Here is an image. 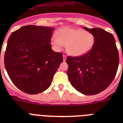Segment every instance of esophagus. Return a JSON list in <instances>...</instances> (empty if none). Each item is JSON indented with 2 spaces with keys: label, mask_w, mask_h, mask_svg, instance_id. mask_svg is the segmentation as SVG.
<instances>
[{
  "label": "esophagus",
  "mask_w": 123,
  "mask_h": 123,
  "mask_svg": "<svg viewBox=\"0 0 123 123\" xmlns=\"http://www.w3.org/2000/svg\"><path fill=\"white\" fill-rule=\"evenodd\" d=\"M63 60L65 61L66 60V59H67V56L65 55H63Z\"/></svg>",
  "instance_id": "34e87169"
}]
</instances>
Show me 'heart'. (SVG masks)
Masks as SVG:
<instances>
[{
    "mask_svg": "<svg viewBox=\"0 0 123 123\" xmlns=\"http://www.w3.org/2000/svg\"><path fill=\"white\" fill-rule=\"evenodd\" d=\"M95 37L92 32L71 28H63L56 31V36L51 39V43L56 50L66 45L69 55L80 56L86 54L94 45Z\"/></svg>",
    "mask_w": 123,
    "mask_h": 123,
    "instance_id": "obj_1",
    "label": "heart"
}]
</instances>
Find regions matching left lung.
Segmentation results:
<instances>
[{
	"label": "left lung",
	"mask_w": 123,
	"mask_h": 123,
	"mask_svg": "<svg viewBox=\"0 0 123 123\" xmlns=\"http://www.w3.org/2000/svg\"><path fill=\"white\" fill-rule=\"evenodd\" d=\"M84 29L94 34V45L84 55L67 57V74L71 84L78 92L95 95L106 89L115 79L119 54L112 34L99 28Z\"/></svg>",
	"instance_id": "1"
}]
</instances>
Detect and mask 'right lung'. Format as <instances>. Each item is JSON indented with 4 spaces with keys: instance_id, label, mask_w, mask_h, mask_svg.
<instances>
[{
    "instance_id": "1",
    "label": "right lung",
    "mask_w": 123,
    "mask_h": 123,
    "mask_svg": "<svg viewBox=\"0 0 123 123\" xmlns=\"http://www.w3.org/2000/svg\"><path fill=\"white\" fill-rule=\"evenodd\" d=\"M54 28L25 26L8 38L4 64L11 81L29 94L47 89L63 62V54L52 49Z\"/></svg>"
}]
</instances>
